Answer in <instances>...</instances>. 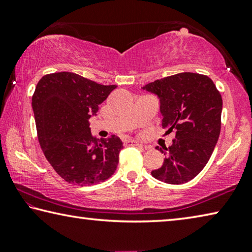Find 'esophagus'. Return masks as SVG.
Here are the masks:
<instances>
[{
	"label": "esophagus",
	"mask_w": 252,
	"mask_h": 252,
	"mask_svg": "<svg viewBox=\"0 0 252 252\" xmlns=\"http://www.w3.org/2000/svg\"><path fill=\"white\" fill-rule=\"evenodd\" d=\"M126 146H138V147H142V145L140 142H138L136 140H131V139H126V140L123 141Z\"/></svg>",
	"instance_id": "34e87169"
}]
</instances>
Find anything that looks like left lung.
I'll use <instances>...</instances> for the list:
<instances>
[{"mask_svg":"<svg viewBox=\"0 0 252 252\" xmlns=\"http://www.w3.org/2000/svg\"><path fill=\"white\" fill-rule=\"evenodd\" d=\"M142 89L158 97L162 126L166 132L175 131L170 147H156L165 158L152 175L170 185L189 182L208 163L219 140L222 96L212 79L192 72L165 77Z\"/></svg>","mask_w":252,"mask_h":252,"instance_id":"obj_1","label":"left lung"}]
</instances>
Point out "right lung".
<instances>
[{
  "label": "right lung",
  "instance_id": "add662e5",
  "mask_svg": "<svg viewBox=\"0 0 252 252\" xmlns=\"http://www.w3.org/2000/svg\"><path fill=\"white\" fill-rule=\"evenodd\" d=\"M115 88L72 72L46 74L36 86L32 105L39 145L56 173L71 185L104 182L118 167L121 139L99 140L89 127V119Z\"/></svg>",
  "mask_w": 252,
  "mask_h": 252
}]
</instances>
